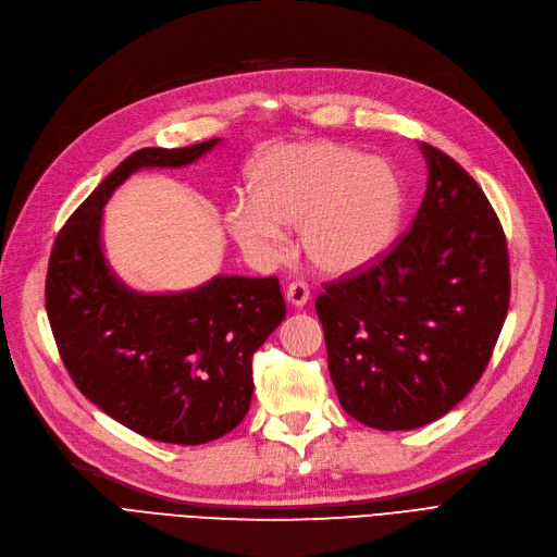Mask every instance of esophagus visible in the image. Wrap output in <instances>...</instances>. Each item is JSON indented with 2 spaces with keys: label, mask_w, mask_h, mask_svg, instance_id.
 I'll return each instance as SVG.
<instances>
[{
  "label": "esophagus",
  "mask_w": 557,
  "mask_h": 557,
  "mask_svg": "<svg viewBox=\"0 0 557 557\" xmlns=\"http://www.w3.org/2000/svg\"><path fill=\"white\" fill-rule=\"evenodd\" d=\"M286 300H289L294 307L307 305V302H310V286H307L300 280L292 282L289 286H286Z\"/></svg>",
  "instance_id": "obj_1"
}]
</instances>
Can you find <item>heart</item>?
<instances>
[{"label": "heart", "mask_w": 557, "mask_h": 557, "mask_svg": "<svg viewBox=\"0 0 557 557\" xmlns=\"http://www.w3.org/2000/svg\"><path fill=\"white\" fill-rule=\"evenodd\" d=\"M399 213L401 181L385 158L337 144H294L255 162L250 199L234 201L224 222L259 261H280L284 226H300V247L312 265L346 275L385 250Z\"/></svg>", "instance_id": "obj_1"}]
</instances>
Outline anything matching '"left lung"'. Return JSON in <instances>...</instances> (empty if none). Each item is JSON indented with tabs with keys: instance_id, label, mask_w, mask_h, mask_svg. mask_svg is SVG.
<instances>
[{
	"instance_id": "8db88e82",
	"label": "left lung",
	"mask_w": 557,
	"mask_h": 557,
	"mask_svg": "<svg viewBox=\"0 0 557 557\" xmlns=\"http://www.w3.org/2000/svg\"><path fill=\"white\" fill-rule=\"evenodd\" d=\"M420 149L429 178L410 230L317 298L339 404L381 431L449 413L482 379L509 310L496 211L455 158Z\"/></svg>"
}]
</instances>
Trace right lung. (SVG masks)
<instances>
[{"label": "right lung", "instance_id": "right-lung-1", "mask_svg": "<svg viewBox=\"0 0 557 557\" xmlns=\"http://www.w3.org/2000/svg\"><path fill=\"white\" fill-rule=\"evenodd\" d=\"M220 139L139 149L77 206L52 245L46 310L77 389L135 434L201 445L252 399V356L286 314L280 280L218 275L183 294H137L102 257V206L141 168H183Z\"/></svg>", "mask_w": 557, "mask_h": 557}]
</instances>
